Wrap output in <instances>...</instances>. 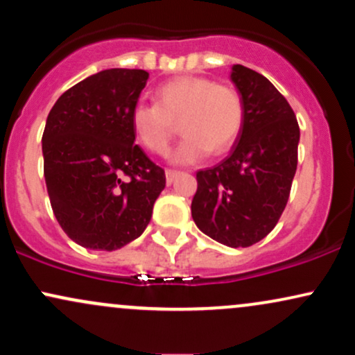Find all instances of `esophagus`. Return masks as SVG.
I'll return each instance as SVG.
<instances>
[{
	"label": "esophagus",
	"instance_id": "obj_1",
	"mask_svg": "<svg viewBox=\"0 0 355 355\" xmlns=\"http://www.w3.org/2000/svg\"><path fill=\"white\" fill-rule=\"evenodd\" d=\"M178 173L180 172H177V170H165V177H166V183H168V185H172L173 183V180L175 178L178 177Z\"/></svg>",
	"mask_w": 355,
	"mask_h": 355
}]
</instances>
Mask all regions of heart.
<instances>
[{
	"instance_id": "b5f03b06",
	"label": "heart",
	"mask_w": 355,
	"mask_h": 355,
	"mask_svg": "<svg viewBox=\"0 0 355 355\" xmlns=\"http://www.w3.org/2000/svg\"><path fill=\"white\" fill-rule=\"evenodd\" d=\"M157 103H137L130 123L137 140L152 153L165 155L180 120L185 133L172 155L175 164L189 165L210 152L232 148L242 132L245 105L237 88L203 76H180L158 87Z\"/></svg>"
}]
</instances>
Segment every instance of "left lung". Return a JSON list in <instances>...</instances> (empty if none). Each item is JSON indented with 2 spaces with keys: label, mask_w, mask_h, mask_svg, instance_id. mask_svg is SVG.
<instances>
[{
  "label": "left lung",
  "mask_w": 355,
  "mask_h": 355,
  "mask_svg": "<svg viewBox=\"0 0 355 355\" xmlns=\"http://www.w3.org/2000/svg\"><path fill=\"white\" fill-rule=\"evenodd\" d=\"M245 105L242 132L218 165L197 172L191 217L227 247H250L279 222L297 170L300 130L282 93L250 68L232 67Z\"/></svg>",
  "instance_id": "left-lung-1"
}]
</instances>
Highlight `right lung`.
Returning <instances> with one entry per match:
<instances>
[{
  "label": "right lung",
  "mask_w": 355,
  "mask_h": 355,
  "mask_svg": "<svg viewBox=\"0 0 355 355\" xmlns=\"http://www.w3.org/2000/svg\"><path fill=\"white\" fill-rule=\"evenodd\" d=\"M145 70L112 68L88 76L53 105L43 132V172L51 209L73 242L116 250L144 234L165 172L130 123Z\"/></svg>",
  "instance_id": "right-lung-1"
}]
</instances>
